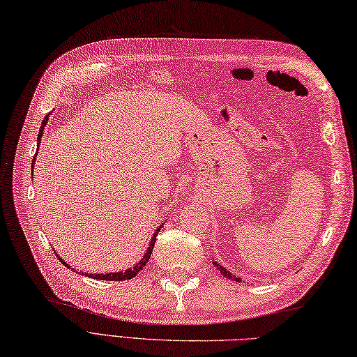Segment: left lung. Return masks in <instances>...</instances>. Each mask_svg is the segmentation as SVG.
Wrapping results in <instances>:
<instances>
[{
	"label": "left lung",
	"mask_w": 357,
	"mask_h": 357,
	"mask_svg": "<svg viewBox=\"0 0 357 357\" xmlns=\"http://www.w3.org/2000/svg\"><path fill=\"white\" fill-rule=\"evenodd\" d=\"M215 265H216V267H218V270L219 271H221L222 273V275L225 276V278H229V279H233V280H236V282H241V278H236V276H234V275H231V273L230 271H227L224 267H222V265H219L218 262H213Z\"/></svg>",
	"instance_id": "1"
}]
</instances>
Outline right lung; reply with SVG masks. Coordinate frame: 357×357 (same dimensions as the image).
<instances>
[{
  "instance_id": "1",
  "label": "right lung",
  "mask_w": 357,
  "mask_h": 357,
  "mask_svg": "<svg viewBox=\"0 0 357 357\" xmlns=\"http://www.w3.org/2000/svg\"><path fill=\"white\" fill-rule=\"evenodd\" d=\"M50 115V113H49ZM49 115H45V118H44V121H43V124H41V127H40V133H38V144L41 142V138H43V133H44V127H45V124H47V121H49ZM36 153H38V150H36ZM36 153H35V156H36ZM32 164H35V158H33V161H32ZM33 173V172H32ZM162 227V225H161ZM161 227H158L156 229V231L153 233V238H151V241H150V245L147 247V252L144 253V256H142V259L135 265V267H130V268H127V270H124V271H119V273H105V275H102V273H95V275H87L89 278H93V279H101V280H127V279H132V278H135L136 275H138V273L146 267V264L149 262V259H150V255H151V252H153V247H155V242H156V236H158V231L161 230ZM58 256V255H56ZM58 259L61 261L66 267H69V264L67 262H64V259H61V257L58 256ZM70 268V267H69ZM81 275H86V273H81Z\"/></svg>"
}]
</instances>
